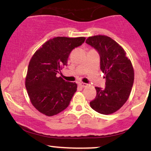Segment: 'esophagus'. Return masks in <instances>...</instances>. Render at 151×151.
Instances as JSON below:
<instances>
[{"label":"esophagus","instance_id":"1","mask_svg":"<svg viewBox=\"0 0 151 151\" xmlns=\"http://www.w3.org/2000/svg\"><path fill=\"white\" fill-rule=\"evenodd\" d=\"M78 85L82 87H85L87 86V84H86V83H79Z\"/></svg>","mask_w":151,"mask_h":151}]
</instances>
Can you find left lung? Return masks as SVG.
Listing matches in <instances>:
<instances>
[{
  "instance_id": "8db88e82",
  "label": "left lung",
  "mask_w": 151,
  "mask_h": 151,
  "mask_svg": "<svg viewBox=\"0 0 151 151\" xmlns=\"http://www.w3.org/2000/svg\"><path fill=\"white\" fill-rule=\"evenodd\" d=\"M86 43L98 52L100 68L106 78L105 88L95 87L96 96L90 101V106L101 114H111L129 98L134 79L132 64L123 48L109 36L89 37Z\"/></svg>"
}]
</instances>
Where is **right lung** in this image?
<instances>
[{
	"instance_id": "obj_1",
	"label": "right lung",
	"mask_w": 151,
	"mask_h": 151,
	"mask_svg": "<svg viewBox=\"0 0 151 151\" xmlns=\"http://www.w3.org/2000/svg\"><path fill=\"white\" fill-rule=\"evenodd\" d=\"M85 40V37H56L45 42L31 57L25 85L31 104L39 112L52 116L68 106L77 84L57 74L67 66L70 52Z\"/></svg>"
}]
</instances>
